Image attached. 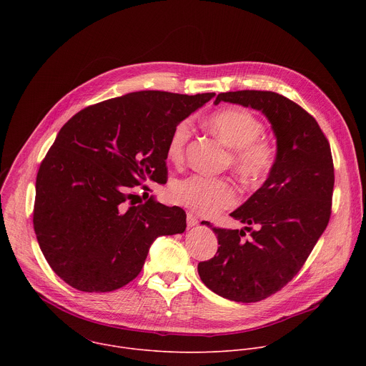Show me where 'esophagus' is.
<instances>
[{
	"label": "esophagus",
	"mask_w": 366,
	"mask_h": 366,
	"mask_svg": "<svg viewBox=\"0 0 366 366\" xmlns=\"http://www.w3.org/2000/svg\"><path fill=\"white\" fill-rule=\"evenodd\" d=\"M187 224H188V227H194V226L198 224V219L192 213H188L187 214Z\"/></svg>",
	"instance_id": "1"
}]
</instances>
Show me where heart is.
<instances>
[{"label":"heart","instance_id":"1","mask_svg":"<svg viewBox=\"0 0 366 366\" xmlns=\"http://www.w3.org/2000/svg\"><path fill=\"white\" fill-rule=\"evenodd\" d=\"M210 130L232 147V167L246 182H262L275 165V147L260 139L264 124L253 113L232 107L213 113L207 120ZM189 122H179L168 140L167 154L174 164L184 159L189 139ZM172 199L201 216H213L237 201L234 185L222 178L191 175L177 181L171 189Z\"/></svg>","mask_w":366,"mask_h":366}]
</instances>
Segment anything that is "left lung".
Listing matches in <instances>:
<instances>
[{"mask_svg": "<svg viewBox=\"0 0 366 366\" xmlns=\"http://www.w3.org/2000/svg\"><path fill=\"white\" fill-rule=\"evenodd\" d=\"M262 113L277 139L275 165L267 181L230 216L250 227L217 234L214 257L198 264L204 285L217 295L256 302L285 287L301 269L327 227L335 171L330 144L320 126L298 104L272 91H233L219 102Z\"/></svg>", "mask_w": 366, "mask_h": 366, "instance_id": "1", "label": "left lung"}]
</instances>
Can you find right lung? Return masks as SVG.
<instances>
[{
    "label": "right lung",
    "mask_w": 366,
    "mask_h": 366,
    "mask_svg": "<svg viewBox=\"0 0 366 366\" xmlns=\"http://www.w3.org/2000/svg\"><path fill=\"white\" fill-rule=\"evenodd\" d=\"M214 95L130 92L81 110L61 129L37 172L33 226L66 284L85 292L122 288L140 274L156 237L185 232L182 208L152 197L136 204L132 191L167 184L174 127Z\"/></svg>",
    "instance_id": "1"
}]
</instances>
